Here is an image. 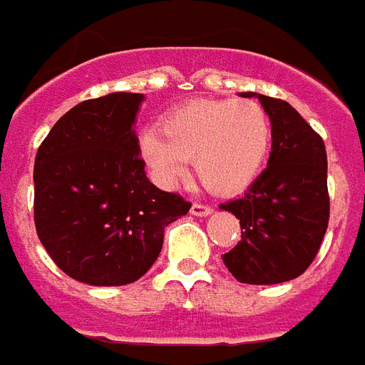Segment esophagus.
Segmentation results:
<instances>
[{
	"label": "esophagus",
	"mask_w": 365,
	"mask_h": 365,
	"mask_svg": "<svg viewBox=\"0 0 365 365\" xmlns=\"http://www.w3.org/2000/svg\"><path fill=\"white\" fill-rule=\"evenodd\" d=\"M212 212H214V208H212V206H208V204H200V202H194L192 208H190V214L198 215V217L210 215Z\"/></svg>",
	"instance_id": "34e87169"
}]
</instances>
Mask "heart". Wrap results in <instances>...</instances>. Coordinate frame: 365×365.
<instances>
[{
    "label": "heart",
    "instance_id": "heart-1",
    "mask_svg": "<svg viewBox=\"0 0 365 365\" xmlns=\"http://www.w3.org/2000/svg\"><path fill=\"white\" fill-rule=\"evenodd\" d=\"M272 143V122L255 101H194L173 110L161 132L148 130L140 151L159 179L173 185L196 165L210 192H243L259 177Z\"/></svg>",
    "mask_w": 365,
    "mask_h": 365
}]
</instances>
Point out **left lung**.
<instances>
[{
	"mask_svg": "<svg viewBox=\"0 0 365 365\" xmlns=\"http://www.w3.org/2000/svg\"><path fill=\"white\" fill-rule=\"evenodd\" d=\"M259 98L272 122L268 167L245 196L220 208L241 223V241L222 257L225 267L237 282L264 286L309 268L329 227L331 202L323 138L286 101Z\"/></svg>",
	"mask_w": 365,
	"mask_h": 365,
	"instance_id": "obj_1",
	"label": "left lung"
}]
</instances>
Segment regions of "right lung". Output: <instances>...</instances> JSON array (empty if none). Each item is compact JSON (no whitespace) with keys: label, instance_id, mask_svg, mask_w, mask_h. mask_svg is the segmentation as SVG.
I'll list each match as a JSON object with an SVG mask.
<instances>
[{"label":"right lung","instance_id":"add662e5","mask_svg":"<svg viewBox=\"0 0 365 365\" xmlns=\"http://www.w3.org/2000/svg\"><path fill=\"white\" fill-rule=\"evenodd\" d=\"M142 93L83 101L56 122L34 159V225L56 267L91 286L140 280L165 227L190 202L145 177L134 122Z\"/></svg>","mask_w":365,"mask_h":365}]
</instances>
